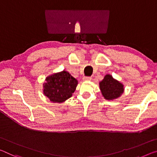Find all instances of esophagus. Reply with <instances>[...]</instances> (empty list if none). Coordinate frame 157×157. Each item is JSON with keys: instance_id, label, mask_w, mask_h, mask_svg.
<instances>
[{"instance_id": "34e87169", "label": "esophagus", "mask_w": 157, "mask_h": 157, "mask_svg": "<svg viewBox=\"0 0 157 157\" xmlns=\"http://www.w3.org/2000/svg\"><path fill=\"white\" fill-rule=\"evenodd\" d=\"M82 79H83V81H91V77H84Z\"/></svg>"}]
</instances>
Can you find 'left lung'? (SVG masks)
Instances as JSON below:
<instances>
[{"label":"left lung","mask_w":157,"mask_h":157,"mask_svg":"<svg viewBox=\"0 0 157 157\" xmlns=\"http://www.w3.org/2000/svg\"><path fill=\"white\" fill-rule=\"evenodd\" d=\"M99 88L104 98L108 101L119 98L124 91V84L110 74L105 75L103 80L99 82Z\"/></svg>","instance_id":"left-lung-1"}]
</instances>
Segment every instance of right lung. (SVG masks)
Masks as SVG:
<instances>
[{
	"label": "right lung",
	"instance_id": "add662e5",
	"mask_svg": "<svg viewBox=\"0 0 157 157\" xmlns=\"http://www.w3.org/2000/svg\"><path fill=\"white\" fill-rule=\"evenodd\" d=\"M78 84V81L63 70L47 77L43 84V94L52 103H61L73 96Z\"/></svg>",
	"mask_w": 157,
	"mask_h": 157
}]
</instances>
